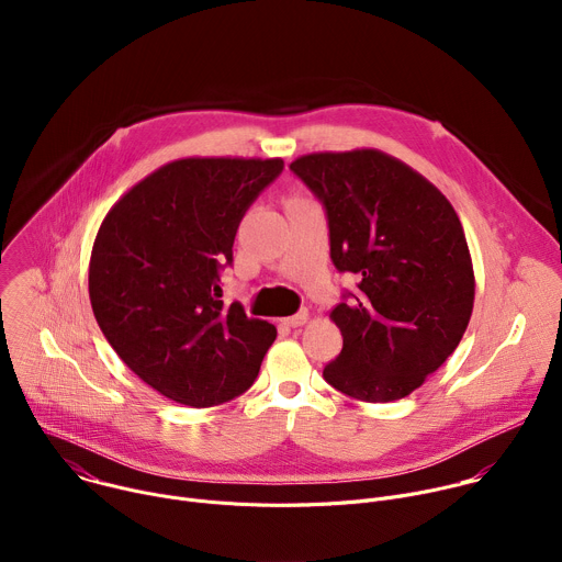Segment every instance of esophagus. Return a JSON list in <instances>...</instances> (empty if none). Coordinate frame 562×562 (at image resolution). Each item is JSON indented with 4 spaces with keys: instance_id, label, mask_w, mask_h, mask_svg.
Here are the masks:
<instances>
[{
    "instance_id": "esophagus-1",
    "label": "esophagus",
    "mask_w": 562,
    "mask_h": 562,
    "mask_svg": "<svg viewBox=\"0 0 562 562\" xmlns=\"http://www.w3.org/2000/svg\"><path fill=\"white\" fill-rule=\"evenodd\" d=\"M306 319H308V311L306 308H302V311H297L295 315H291V317H284V325L286 327H302L304 323H306Z\"/></svg>"
}]
</instances>
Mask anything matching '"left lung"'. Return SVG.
<instances>
[{
	"label": "left lung",
	"mask_w": 562,
	"mask_h": 562,
	"mask_svg": "<svg viewBox=\"0 0 562 562\" xmlns=\"http://www.w3.org/2000/svg\"><path fill=\"white\" fill-rule=\"evenodd\" d=\"M323 202L331 260L358 291L331 311L342 351L325 380L364 403L416 391L458 347L473 308V267L449 200L400 159L311 153L289 167Z\"/></svg>",
	"instance_id": "obj_1"
}]
</instances>
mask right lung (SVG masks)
Returning a JSON list of instances; mask_svg holds the SVG:
<instances>
[{
    "label": "right lung",
    "instance_id": "1",
    "mask_svg": "<svg viewBox=\"0 0 562 562\" xmlns=\"http://www.w3.org/2000/svg\"><path fill=\"white\" fill-rule=\"evenodd\" d=\"M284 162L187 157L135 184L104 217L89 267L98 325L148 386L189 407L245 393L278 331L226 306L220 276L256 198Z\"/></svg>",
    "mask_w": 562,
    "mask_h": 562
}]
</instances>
